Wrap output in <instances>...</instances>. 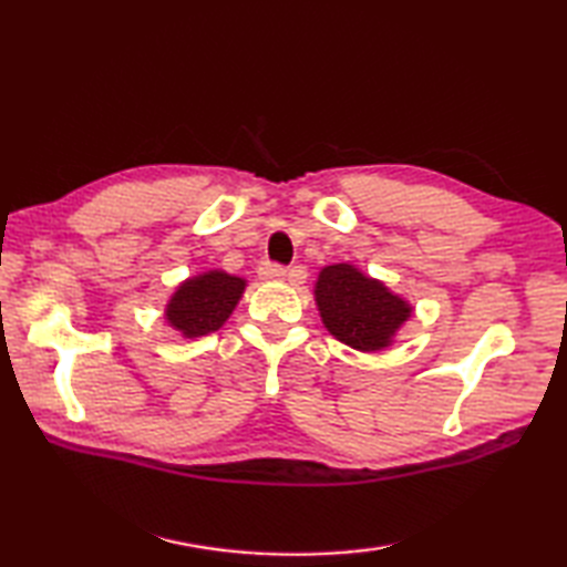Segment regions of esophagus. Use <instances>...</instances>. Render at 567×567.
Listing matches in <instances>:
<instances>
[{"label": "esophagus", "instance_id": "esophagus-1", "mask_svg": "<svg viewBox=\"0 0 567 567\" xmlns=\"http://www.w3.org/2000/svg\"><path fill=\"white\" fill-rule=\"evenodd\" d=\"M258 275H260V280H282V277L287 275V270L282 268L280 262H262L260 268H258Z\"/></svg>", "mask_w": 567, "mask_h": 567}]
</instances>
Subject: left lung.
I'll use <instances>...</instances> for the list:
<instances>
[{
  "label": "left lung",
  "instance_id": "1",
  "mask_svg": "<svg viewBox=\"0 0 567 567\" xmlns=\"http://www.w3.org/2000/svg\"><path fill=\"white\" fill-rule=\"evenodd\" d=\"M315 295L323 327L358 351L390 346L396 329L412 317V307L402 297L346 262L319 272Z\"/></svg>",
  "mask_w": 567,
  "mask_h": 567
}]
</instances>
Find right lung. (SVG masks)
Listing matches in <instances>:
<instances>
[{
  "mask_svg": "<svg viewBox=\"0 0 567 567\" xmlns=\"http://www.w3.org/2000/svg\"><path fill=\"white\" fill-rule=\"evenodd\" d=\"M246 290V280L221 270L204 272L183 282L165 309L167 323L187 339L207 336L224 327L231 317L240 295Z\"/></svg>",
  "mask_w": 567,
  "mask_h": 567,
  "instance_id": "add662e5",
  "label": "right lung"
}]
</instances>
